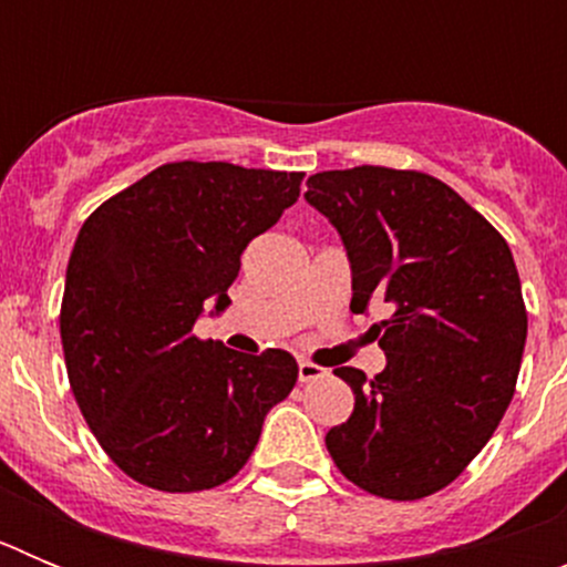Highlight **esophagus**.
<instances>
[{"label": "esophagus", "instance_id": "obj_1", "mask_svg": "<svg viewBox=\"0 0 567 567\" xmlns=\"http://www.w3.org/2000/svg\"><path fill=\"white\" fill-rule=\"evenodd\" d=\"M327 378V369H320V365L309 363V360H300L298 363V380L300 383H312V380Z\"/></svg>", "mask_w": 567, "mask_h": 567}]
</instances>
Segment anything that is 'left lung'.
I'll return each mask as SVG.
<instances>
[{"label": "left lung", "mask_w": 567, "mask_h": 567, "mask_svg": "<svg viewBox=\"0 0 567 567\" xmlns=\"http://www.w3.org/2000/svg\"><path fill=\"white\" fill-rule=\"evenodd\" d=\"M352 267V309L385 300L374 327L385 369L352 385L354 412L327 434L346 480L385 499H420L457 480L503 420L528 315L503 235L449 184L414 169H327L307 182Z\"/></svg>", "instance_id": "8db88e82"}]
</instances>
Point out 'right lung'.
Wrapping results in <instances>:
<instances>
[{
	"mask_svg": "<svg viewBox=\"0 0 567 567\" xmlns=\"http://www.w3.org/2000/svg\"><path fill=\"white\" fill-rule=\"evenodd\" d=\"M300 182L227 162L164 164L79 229L59 315L70 389L135 483L169 494L227 483L292 392L289 352H233L193 327L209 303V315L229 307L240 252L298 202Z\"/></svg>",
	"mask_w": 567,
	"mask_h": 567,
	"instance_id": "right-lung-1",
	"label": "right lung"
}]
</instances>
